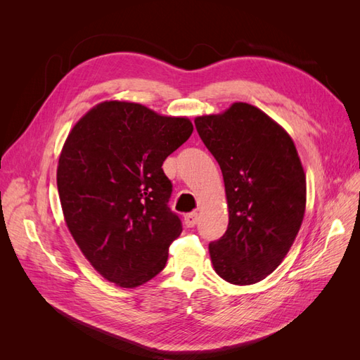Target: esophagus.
Masks as SVG:
<instances>
[{"mask_svg":"<svg viewBox=\"0 0 360 360\" xmlns=\"http://www.w3.org/2000/svg\"><path fill=\"white\" fill-rule=\"evenodd\" d=\"M198 219H200V216H198V213H197V212L188 213L186 216H184V225H186L188 228H192V226L197 225Z\"/></svg>","mask_w":360,"mask_h":360,"instance_id":"esophagus-1","label":"esophagus"}]
</instances>
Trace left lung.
<instances>
[{"label":"left lung","mask_w":360,"mask_h":360,"mask_svg":"<svg viewBox=\"0 0 360 360\" xmlns=\"http://www.w3.org/2000/svg\"><path fill=\"white\" fill-rule=\"evenodd\" d=\"M222 171L230 221L209 245L216 274L234 285L263 281L284 259L307 205V177L291 136L258 108L237 102L195 118Z\"/></svg>","instance_id":"8db88e82"}]
</instances>
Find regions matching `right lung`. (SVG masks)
Segmentation results:
<instances>
[{"instance_id": "add662e5", "label": "right lung", "mask_w": 360, "mask_h": 360, "mask_svg": "<svg viewBox=\"0 0 360 360\" xmlns=\"http://www.w3.org/2000/svg\"><path fill=\"white\" fill-rule=\"evenodd\" d=\"M192 130L186 117L111 101L86 112L64 143L57 169L64 219L91 266L120 287L160 274L181 233L162 165Z\"/></svg>"}]
</instances>
